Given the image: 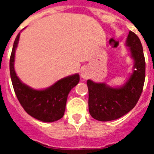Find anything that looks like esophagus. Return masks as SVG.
<instances>
[{"mask_svg": "<svg viewBox=\"0 0 154 154\" xmlns=\"http://www.w3.org/2000/svg\"><path fill=\"white\" fill-rule=\"evenodd\" d=\"M81 77L84 79H87L88 78V74L85 69H83L81 71Z\"/></svg>", "mask_w": 154, "mask_h": 154, "instance_id": "1", "label": "esophagus"}]
</instances>
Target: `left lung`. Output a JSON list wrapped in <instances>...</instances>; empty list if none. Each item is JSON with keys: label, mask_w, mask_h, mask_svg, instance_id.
<instances>
[{"label": "left lung", "mask_w": 154, "mask_h": 154, "mask_svg": "<svg viewBox=\"0 0 154 154\" xmlns=\"http://www.w3.org/2000/svg\"><path fill=\"white\" fill-rule=\"evenodd\" d=\"M131 57L134 59V71L122 87L112 88L105 83L88 79V110L92 117L101 122L122 117L136 105L143 92L145 79V59L139 37L130 31L126 39Z\"/></svg>", "instance_id": "obj_1"}]
</instances>
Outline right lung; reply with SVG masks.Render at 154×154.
<instances>
[{"label":"right lung","instance_id":"right-lung-1","mask_svg":"<svg viewBox=\"0 0 154 154\" xmlns=\"http://www.w3.org/2000/svg\"><path fill=\"white\" fill-rule=\"evenodd\" d=\"M20 32L14 42L10 59L11 78L18 100L29 115L41 122H53L64 116L68 94L79 81L78 74L58 80L43 90H35L24 85L16 75L14 62Z\"/></svg>","mask_w":154,"mask_h":154}]
</instances>
